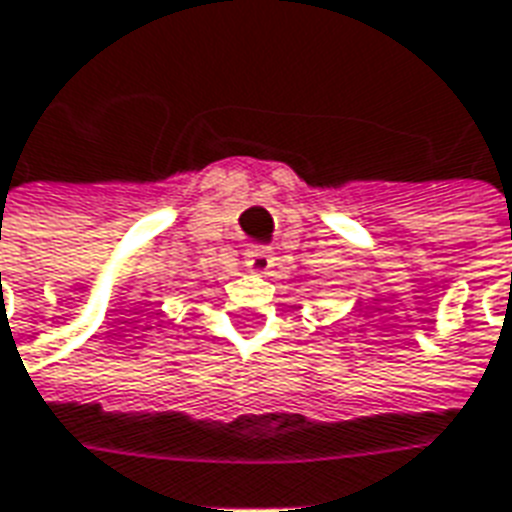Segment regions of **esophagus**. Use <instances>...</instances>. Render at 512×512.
Masks as SVG:
<instances>
[{"label":"esophagus","mask_w":512,"mask_h":512,"mask_svg":"<svg viewBox=\"0 0 512 512\" xmlns=\"http://www.w3.org/2000/svg\"><path fill=\"white\" fill-rule=\"evenodd\" d=\"M244 266L246 271H252V274H266L268 268H271V255H268V249H249L244 257Z\"/></svg>","instance_id":"esophagus-1"}]
</instances>
